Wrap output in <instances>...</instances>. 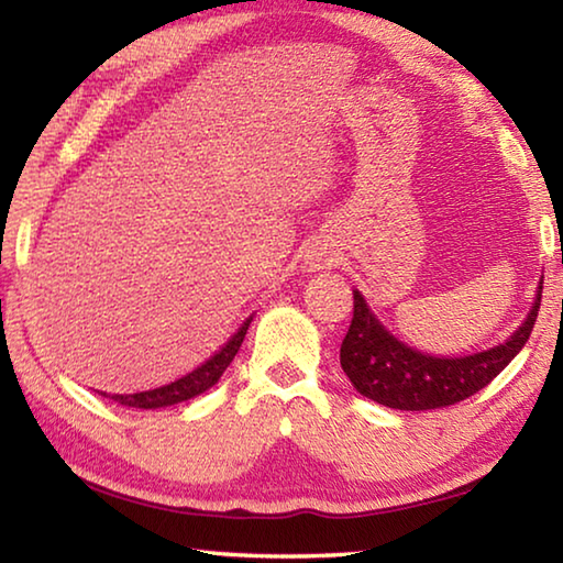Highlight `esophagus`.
<instances>
[{"instance_id": "esophagus-1", "label": "esophagus", "mask_w": 563, "mask_h": 563, "mask_svg": "<svg viewBox=\"0 0 563 563\" xmlns=\"http://www.w3.org/2000/svg\"><path fill=\"white\" fill-rule=\"evenodd\" d=\"M320 255H322V253H312L310 258H308V261H310V265H316V268H320V265H322V258H320Z\"/></svg>"}]
</instances>
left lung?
<instances>
[{
	"instance_id": "obj_1",
	"label": "left lung",
	"mask_w": 563,
	"mask_h": 563,
	"mask_svg": "<svg viewBox=\"0 0 563 563\" xmlns=\"http://www.w3.org/2000/svg\"><path fill=\"white\" fill-rule=\"evenodd\" d=\"M352 295L355 310L340 345V365L360 395L407 412L450 407L487 387L527 345L541 305L539 285L531 312L507 342L474 355L434 357L389 335L369 312L365 298L357 290Z\"/></svg>"
}]
</instances>
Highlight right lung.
Here are the masks:
<instances>
[{"label": "right lung", "instance_id": "right-lung-1", "mask_svg": "<svg viewBox=\"0 0 563 563\" xmlns=\"http://www.w3.org/2000/svg\"><path fill=\"white\" fill-rule=\"evenodd\" d=\"M253 318H247L241 328H238L235 335L225 342V345L213 352L203 365H198L196 369H190L188 375L178 377L176 383H168L164 387H154L146 389V393H133V395H111L113 402L126 405V407H136V409H158V407H168V405H178L186 402V399L196 397L206 393L208 387H213L221 375L225 373V367L231 365L233 357L238 355V350L243 345V338L247 332V325H251ZM109 397V395H107Z\"/></svg>", "mask_w": 563, "mask_h": 563}]
</instances>
